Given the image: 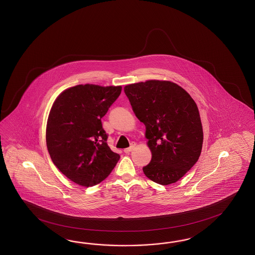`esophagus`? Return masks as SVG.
Wrapping results in <instances>:
<instances>
[{
  "instance_id": "1",
  "label": "esophagus",
  "mask_w": 255,
  "mask_h": 255,
  "mask_svg": "<svg viewBox=\"0 0 255 255\" xmlns=\"http://www.w3.org/2000/svg\"><path fill=\"white\" fill-rule=\"evenodd\" d=\"M132 149H133V146H131L130 147H127V148H125V149H124V152H125L126 154H129V153L131 152Z\"/></svg>"
}]
</instances>
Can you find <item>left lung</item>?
<instances>
[{"instance_id": "obj_1", "label": "left lung", "mask_w": 255, "mask_h": 255, "mask_svg": "<svg viewBox=\"0 0 255 255\" xmlns=\"http://www.w3.org/2000/svg\"><path fill=\"white\" fill-rule=\"evenodd\" d=\"M124 93L146 126L151 161L143 167L161 185L177 182L198 161L203 128L197 106L176 83L148 80L125 86Z\"/></svg>"}]
</instances>
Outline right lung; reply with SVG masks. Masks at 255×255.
I'll use <instances>...</instances> for the list:
<instances>
[{"label": "right lung", "instance_id": "1", "mask_svg": "<svg viewBox=\"0 0 255 255\" xmlns=\"http://www.w3.org/2000/svg\"><path fill=\"white\" fill-rule=\"evenodd\" d=\"M121 93V86H75L61 93L51 108L47 150L57 168L78 185L100 183L121 158L108 147L101 122Z\"/></svg>", "mask_w": 255, "mask_h": 255}]
</instances>
